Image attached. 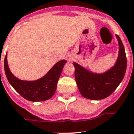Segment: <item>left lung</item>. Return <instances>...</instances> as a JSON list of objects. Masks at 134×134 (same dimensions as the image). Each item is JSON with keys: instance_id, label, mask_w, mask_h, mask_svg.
<instances>
[{"instance_id": "left-lung-1", "label": "left lung", "mask_w": 134, "mask_h": 134, "mask_svg": "<svg viewBox=\"0 0 134 134\" xmlns=\"http://www.w3.org/2000/svg\"><path fill=\"white\" fill-rule=\"evenodd\" d=\"M119 44V55L116 65L102 74L90 72L74 63L75 79L81 95L91 100H101L108 97L118 87L123 79L127 69V57L123 44L116 35Z\"/></svg>"}]
</instances>
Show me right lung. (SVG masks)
I'll list each match as a JSON object with an SVG mask.
<instances>
[{
  "label": "right lung",
  "instance_id": "right-lung-1",
  "mask_svg": "<svg viewBox=\"0 0 134 134\" xmlns=\"http://www.w3.org/2000/svg\"><path fill=\"white\" fill-rule=\"evenodd\" d=\"M66 60L58 62L44 76L35 81L19 80L12 74L7 64V54L4 61L5 75L14 89L26 100L33 102L47 100L54 96L57 83Z\"/></svg>",
  "mask_w": 134,
  "mask_h": 134
}]
</instances>
